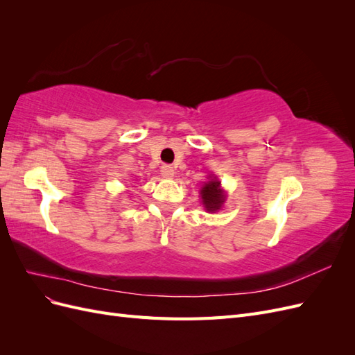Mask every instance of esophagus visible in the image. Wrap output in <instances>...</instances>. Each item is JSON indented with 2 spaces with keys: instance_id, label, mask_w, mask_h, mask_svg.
Segmentation results:
<instances>
[{
  "instance_id": "34e87169",
  "label": "esophagus",
  "mask_w": 355,
  "mask_h": 355,
  "mask_svg": "<svg viewBox=\"0 0 355 355\" xmlns=\"http://www.w3.org/2000/svg\"><path fill=\"white\" fill-rule=\"evenodd\" d=\"M161 175H163L166 179H171L175 176V168L168 164L161 166Z\"/></svg>"
}]
</instances>
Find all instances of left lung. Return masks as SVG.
<instances>
[{
	"mask_svg": "<svg viewBox=\"0 0 355 355\" xmlns=\"http://www.w3.org/2000/svg\"><path fill=\"white\" fill-rule=\"evenodd\" d=\"M202 206L209 213H214L222 209L225 200H227V194L220 188V180L216 176H210L209 182L202 185L200 189Z\"/></svg>",
	"mask_w": 355,
	"mask_h": 355,
	"instance_id": "1",
	"label": "left lung"
}]
</instances>
